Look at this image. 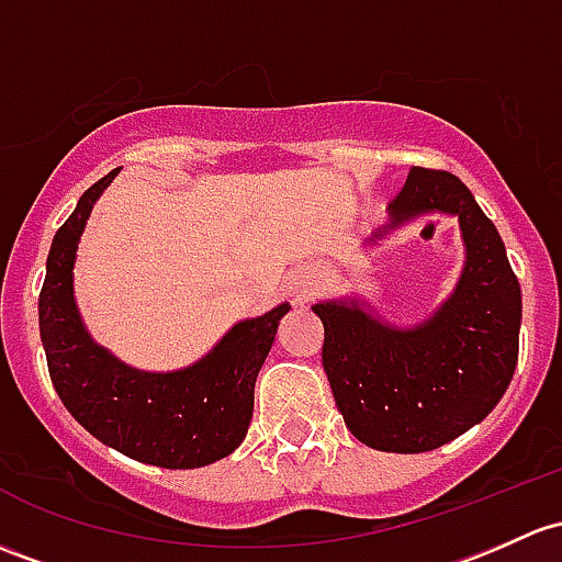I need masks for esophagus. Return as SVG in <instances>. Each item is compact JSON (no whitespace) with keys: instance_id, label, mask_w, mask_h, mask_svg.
<instances>
[{"instance_id":"esophagus-1","label":"esophagus","mask_w":562,"mask_h":562,"mask_svg":"<svg viewBox=\"0 0 562 562\" xmlns=\"http://www.w3.org/2000/svg\"><path fill=\"white\" fill-rule=\"evenodd\" d=\"M317 285H321V271L317 266H301V269L291 271L288 277V293H291L293 301H310L317 293Z\"/></svg>"}]
</instances>
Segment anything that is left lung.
<instances>
[{
  "instance_id": "obj_1",
  "label": "left lung",
  "mask_w": 562,
  "mask_h": 562,
  "mask_svg": "<svg viewBox=\"0 0 562 562\" xmlns=\"http://www.w3.org/2000/svg\"><path fill=\"white\" fill-rule=\"evenodd\" d=\"M420 212L458 215L465 269L452 299L415 330H395L356 304H315L323 369L347 428L382 452H428L482 423L509 387L522 296L498 228L445 169L412 167L390 202V226Z\"/></svg>"
}]
</instances>
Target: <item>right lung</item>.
<instances>
[{"instance_id": "1", "label": "right lung", "mask_w": 562, "mask_h": 562, "mask_svg": "<svg viewBox=\"0 0 562 562\" xmlns=\"http://www.w3.org/2000/svg\"><path fill=\"white\" fill-rule=\"evenodd\" d=\"M115 175L112 169L93 182L53 236L40 291L47 371L69 415L102 445L161 469H199L232 454L245 439L256 376L291 306L239 323L204 360L175 374L128 369L93 345L75 306L72 266L91 206Z\"/></svg>"}]
</instances>
